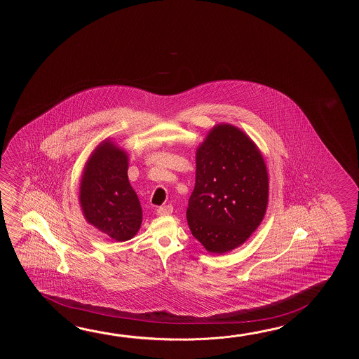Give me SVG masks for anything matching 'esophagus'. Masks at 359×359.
Masks as SVG:
<instances>
[{"mask_svg":"<svg viewBox=\"0 0 359 359\" xmlns=\"http://www.w3.org/2000/svg\"><path fill=\"white\" fill-rule=\"evenodd\" d=\"M172 212H173V206L172 205L161 206L158 209V214L159 215H169V214H172Z\"/></svg>","mask_w":359,"mask_h":359,"instance_id":"obj_1","label":"esophagus"}]
</instances>
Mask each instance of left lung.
<instances>
[{"label":"left lung","instance_id":"left-lung-1","mask_svg":"<svg viewBox=\"0 0 359 359\" xmlns=\"http://www.w3.org/2000/svg\"><path fill=\"white\" fill-rule=\"evenodd\" d=\"M268 194L259 147L235 126L215 124L196 149L195 189L186 212L192 236L206 252H232L259 227Z\"/></svg>","mask_w":359,"mask_h":359}]
</instances>
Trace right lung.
Listing matches in <instances>:
<instances>
[{
	"mask_svg": "<svg viewBox=\"0 0 359 359\" xmlns=\"http://www.w3.org/2000/svg\"><path fill=\"white\" fill-rule=\"evenodd\" d=\"M127 172L128 154L105 138L86 161L79 183L84 219L116 243L136 236L142 223L137 194Z\"/></svg>",
	"mask_w": 359,
	"mask_h": 359,
	"instance_id": "add662e5",
	"label": "right lung"
}]
</instances>
